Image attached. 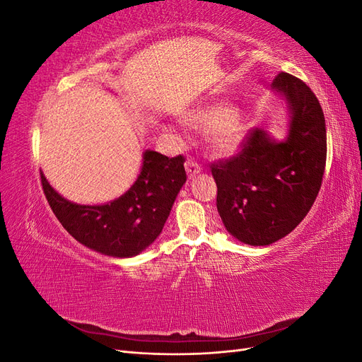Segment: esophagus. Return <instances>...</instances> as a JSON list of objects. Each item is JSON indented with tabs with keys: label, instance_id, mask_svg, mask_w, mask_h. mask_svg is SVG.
Masks as SVG:
<instances>
[{
	"label": "esophagus",
	"instance_id": "obj_1",
	"mask_svg": "<svg viewBox=\"0 0 362 362\" xmlns=\"http://www.w3.org/2000/svg\"><path fill=\"white\" fill-rule=\"evenodd\" d=\"M185 170H187V175L192 178L194 175H198L202 169H201V164L198 161H194L193 158H189L185 161Z\"/></svg>",
	"mask_w": 362,
	"mask_h": 362
}]
</instances>
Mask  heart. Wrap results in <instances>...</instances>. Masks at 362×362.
Here are the masks:
<instances>
[{
	"label": "heart",
	"mask_w": 362,
	"mask_h": 362,
	"mask_svg": "<svg viewBox=\"0 0 362 362\" xmlns=\"http://www.w3.org/2000/svg\"><path fill=\"white\" fill-rule=\"evenodd\" d=\"M185 124L199 129H213L211 145L218 154H231L246 137L242 113L221 105L196 108L185 116Z\"/></svg>",
	"instance_id": "heart-1"
}]
</instances>
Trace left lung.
Wrapping results in <instances>:
<instances>
[{
	"label": "left lung",
	"mask_w": 362,
	"mask_h": 362,
	"mask_svg": "<svg viewBox=\"0 0 362 362\" xmlns=\"http://www.w3.org/2000/svg\"><path fill=\"white\" fill-rule=\"evenodd\" d=\"M290 115L286 140L252 129L235 157L211 164L217 211L242 243L267 246L290 234L319 194L326 166L322 105L302 80L281 72L272 83Z\"/></svg>",
	"instance_id": "1"
}]
</instances>
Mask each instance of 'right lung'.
Wrapping results in <instances>:
<instances>
[{"label":"right lung","instance_id":"obj_1","mask_svg":"<svg viewBox=\"0 0 362 362\" xmlns=\"http://www.w3.org/2000/svg\"><path fill=\"white\" fill-rule=\"evenodd\" d=\"M184 157L169 158L145 151L136 182L120 198L103 205H80L64 199L40 172L42 187L52 213L81 245L107 257L129 258L156 242L187 175Z\"/></svg>","mask_w":362,"mask_h":362}]
</instances>
